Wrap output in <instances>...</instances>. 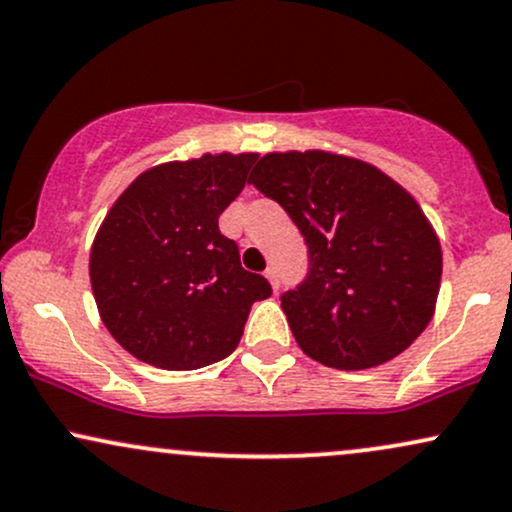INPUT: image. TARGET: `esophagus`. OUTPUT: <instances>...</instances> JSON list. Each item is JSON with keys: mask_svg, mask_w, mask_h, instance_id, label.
I'll return each mask as SVG.
<instances>
[{"mask_svg": "<svg viewBox=\"0 0 512 512\" xmlns=\"http://www.w3.org/2000/svg\"><path fill=\"white\" fill-rule=\"evenodd\" d=\"M263 275H266V277H268L270 287H273V289H275V292H277V287H280V277H277V270H275L273 266H270V268H266V273H263Z\"/></svg>", "mask_w": 512, "mask_h": 512, "instance_id": "34e87169", "label": "esophagus"}]
</instances>
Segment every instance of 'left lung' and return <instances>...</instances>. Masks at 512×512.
<instances>
[{"instance_id": "obj_1", "label": "left lung", "mask_w": 512, "mask_h": 512, "mask_svg": "<svg viewBox=\"0 0 512 512\" xmlns=\"http://www.w3.org/2000/svg\"><path fill=\"white\" fill-rule=\"evenodd\" d=\"M249 182L308 246L306 280L282 294L296 344L337 370L375 368L430 325L441 246L418 201L380 168L332 151H273Z\"/></svg>"}]
</instances>
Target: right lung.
Returning a JSON list of instances; mask_svg holds the SVG:
<instances>
[{"label":"right lung","instance_id":"add662e5","mask_svg":"<svg viewBox=\"0 0 512 512\" xmlns=\"http://www.w3.org/2000/svg\"><path fill=\"white\" fill-rule=\"evenodd\" d=\"M256 154H204L144 170L90 251V282L111 337L142 363L197 370L237 349L254 301L273 294L239 263L218 218Z\"/></svg>","mask_w":512,"mask_h":512}]
</instances>
